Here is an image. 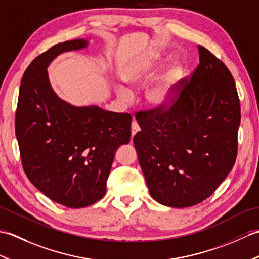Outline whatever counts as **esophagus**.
Returning a JSON list of instances; mask_svg holds the SVG:
<instances>
[{"label":"esophagus","mask_w":259,"mask_h":259,"mask_svg":"<svg viewBox=\"0 0 259 259\" xmlns=\"http://www.w3.org/2000/svg\"><path fill=\"white\" fill-rule=\"evenodd\" d=\"M139 130H140V128H139L138 123H137L136 121H134V122L131 123V137H134Z\"/></svg>","instance_id":"34e87169"}]
</instances>
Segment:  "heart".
<instances>
[{
  "label": "heart",
  "instance_id": "b5f03b06",
  "mask_svg": "<svg viewBox=\"0 0 259 259\" xmlns=\"http://www.w3.org/2000/svg\"><path fill=\"white\" fill-rule=\"evenodd\" d=\"M181 71H183L181 65L175 63L158 83L146 91L145 100L148 106L153 109H163L169 106V103L172 100L175 85L180 78ZM155 75L156 71L153 70V68L136 69L126 72L124 75V81L130 87H142L155 79ZM117 91L122 100L128 101L133 98V93L126 88L119 87Z\"/></svg>",
  "mask_w": 259,
  "mask_h": 259
}]
</instances>
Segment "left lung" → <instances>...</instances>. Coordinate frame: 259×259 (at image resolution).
<instances>
[{
  "mask_svg": "<svg viewBox=\"0 0 259 259\" xmlns=\"http://www.w3.org/2000/svg\"><path fill=\"white\" fill-rule=\"evenodd\" d=\"M199 63L175 87L169 106L140 110L134 137L153 199L185 208L210 197L233 169L238 151L240 101L222 60L198 46Z\"/></svg>",
  "mask_w": 259,
  "mask_h": 259,
  "instance_id": "1",
  "label": "left lung"
}]
</instances>
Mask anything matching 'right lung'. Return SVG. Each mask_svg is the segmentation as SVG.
Segmentation results:
<instances>
[{
  "instance_id": "add662e5",
  "label": "right lung",
  "mask_w": 259,
  "mask_h": 259,
  "mask_svg": "<svg viewBox=\"0 0 259 259\" xmlns=\"http://www.w3.org/2000/svg\"><path fill=\"white\" fill-rule=\"evenodd\" d=\"M87 46L65 41L37 56L22 76L15 135L26 177L51 200L83 208L100 200L120 145L130 141L131 115L96 106L73 107L58 98L47 67L58 54Z\"/></svg>"
}]
</instances>
